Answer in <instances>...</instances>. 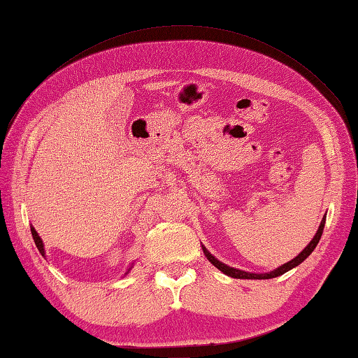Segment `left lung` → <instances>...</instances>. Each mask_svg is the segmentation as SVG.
<instances>
[{
    "label": "left lung",
    "instance_id": "left-lung-1",
    "mask_svg": "<svg viewBox=\"0 0 358 358\" xmlns=\"http://www.w3.org/2000/svg\"><path fill=\"white\" fill-rule=\"evenodd\" d=\"M325 220H327V215L324 217V219H322L319 229H317L315 237H313V240L308 243V246L305 248L298 257H294L292 261H289V263H285V264L280 266L278 268L272 270V272H267V273H252V272H245V270L231 267V266L224 264V263H222V261L217 259V258L211 254V252H209L203 245H202V249H203V254H205V257L208 258L209 263H211L213 266H215V267L219 268L220 272H223L224 275H228V276H231V278H237V280H270V278L281 276V275H284L285 272H289V270L294 268L296 266H299L301 263H303V261L311 255V252L316 249L317 243H319V240H320V237H322V232H324Z\"/></svg>",
    "mask_w": 358,
    "mask_h": 358
}]
</instances>
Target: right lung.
Returning <instances> with one entry per match:
<instances>
[{"mask_svg":"<svg viewBox=\"0 0 358 358\" xmlns=\"http://www.w3.org/2000/svg\"><path fill=\"white\" fill-rule=\"evenodd\" d=\"M31 235H33V240H34V245H36V248H38V250H39V254L42 255V257H45V249H43V243H42V238L39 237L38 235V232H36V229L33 228L31 226ZM132 267H134V264L129 267V270L126 272V275L130 272V270H132Z\"/></svg>","mask_w":358,"mask_h":358,"instance_id":"1","label":"right lung"}]
</instances>
